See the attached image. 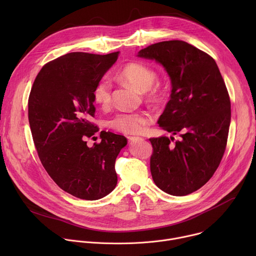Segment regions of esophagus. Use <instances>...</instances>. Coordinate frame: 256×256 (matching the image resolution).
<instances>
[{
    "mask_svg": "<svg viewBox=\"0 0 256 256\" xmlns=\"http://www.w3.org/2000/svg\"><path fill=\"white\" fill-rule=\"evenodd\" d=\"M128 140L130 142H136V140H142V138H140V136H128Z\"/></svg>",
    "mask_w": 256,
    "mask_h": 256,
    "instance_id": "obj_1",
    "label": "esophagus"
}]
</instances>
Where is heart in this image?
<instances>
[{
    "mask_svg": "<svg viewBox=\"0 0 256 256\" xmlns=\"http://www.w3.org/2000/svg\"><path fill=\"white\" fill-rule=\"evenodd\" d=\"M118 77L138 91L147 93V97L150 101L160 102L167 96V89L161 87L152 88L157 79V72L142 62H132L126 64L120 70ZM93 97L97 104L103 107L107 106L112 101L110 83L106 79L100 80L93 90ZM151 122L152 118L148 114L124 112L114 116L109 124L120 132L134 134L140 132Z\"/></svg>",
    "mask_w": 256,
    "mask_h": 256,
    "instance_id": "obj_1",
    "label": "heart"
}]
</instances>
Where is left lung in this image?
<instances>
[{"label":"left lung","mask_w":256,"mask_h":256,"mask_svg":"<svg viewBox=\"0 0 256 256\" xmlns=\"http://www.w3.org/2000/svg\"><path fill=\"white\" fill-rule=\"evenodd\" d=\"M136 56L163 66L171 81L170 100L158 124L179 134L152 138L155 184L164 192L190 194L210 179L223 158L231 122L230 97L214 60L182 40L162 42Z\"/></svg>","instance_id":"obj_1"}]
</instances>
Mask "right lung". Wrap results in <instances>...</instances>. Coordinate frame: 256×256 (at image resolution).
<instances>
[{
    "label": "right lung",
    "instance_id": "add662e5",
    "mask_svg": "<svg viewBox=\"0 0 256 256\" xmlns=\"http://www.w3.org/2000/svg\"><path fill=\"white\" fill-rule=\"evenodd\" d=\"M70 52L42 66L28 100V120L38 157L48 175L66 192L96 200L116 186V160L126 138L100 132L101 142L88 147L86 140L99 128L93 90L118 58Z\"/></svg>",
    "mask_w": 256,
    "mask_h": 256
}]
</instances>
